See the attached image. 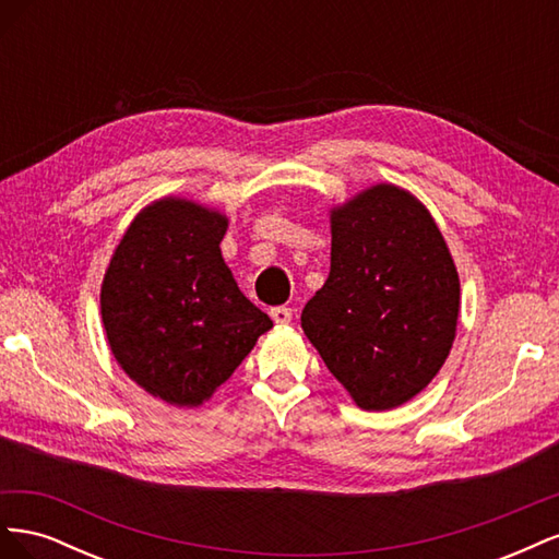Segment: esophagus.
Masks as SVG:
<instances>
[{
    "instance_id": "34e87169",
    "label": "esophagus",
    "mask_w": 559,
    "mask_h": 559,
    "mask_svg": "<svg viewBox=\"0 0 559 559\" xmlns=\"http://www.w3.org/2000/svg\"><path fill=\"white\" fill-rule=\"evenodd\" d=\"M270 317H273L275 324H289V321L294 319V310L286 308V306H277L270 310Z\"/></svg>"
}]
</instances>
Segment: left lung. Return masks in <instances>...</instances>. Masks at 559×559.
<instances>
[{
	"label": "left lung",
	"instance_id": "left-lung-1",
	"mask_svg": "<svg viewBox=\"0 0 559 559\" xmlns=\"http://www.w3.org/2000/svg\"><path fill=\"white\" fill-rule=\"evenodd\" d=\"M460 277L411 193L378 183L331 214V273L300 326L364 411L411 401L445 364Z\"/></svg>",
	"mask_w": 559,
	"mask_h": 559
}]
</instances>
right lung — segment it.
<instances>
[{
  "label": "right lung",
  "mask_w": 559,
  "mask_h": 559,
  "mask_svg": "<svg viewBox=\"0 0 559 559\" xmlns=\"http://www.w3.org/2000/svg\"><path fill=\"white\" fill-rule=\"evenodd\" d=\"M226 228L224 214L165 198L134 218L107 267L99 306L114 357L165 403L210 399L273 329L224 263Z\"/></svg>",
  "instance_id": "1"
}]
</instances>
